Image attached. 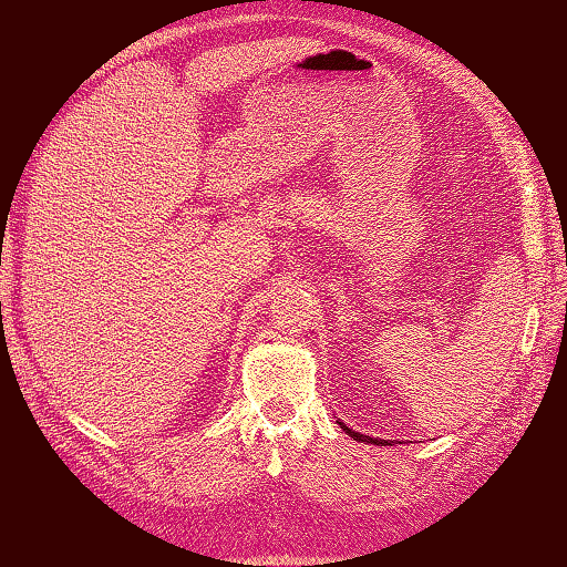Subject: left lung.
I'll return each instance as SVG.
<instances>
[{"mask_svg":"<svg viewBox=\"0 0 567 567\" xmlns=\"http://www.w3.org/2000/svg\"><path fill=\"white\" fill-rule=\"evenodd\" d=\"M338 424H340V429H343V431H346V434H348V436H353V439H358V442H368V444H381V446H385V444H389V442H385V439H371V436H365V434H361V431H353V429H350L348 424H343V421H338Z\"/></svg>","mask_w":567,"mask_h":567,"instance_id":"obj_1","label":"left lung"}]
</instances>
